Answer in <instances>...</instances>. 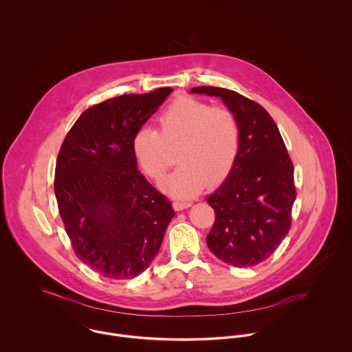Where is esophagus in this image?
Wrapping results in <instances>:
<instances>
[{"instance_id": "1", "label": "esophagus", "mask_w": 352, "mask_h": 352, "mask_svg": "<svg viewBox=\"0 0 352 352\" xmlns=\"http://www.w3.org/2000/svg\"><path fill=\"white\" fill-rule=\"evenodd\" d=\"M192 203L190 201H183V199H176V201H173V207H175V210H184V208H188L190 206H191Z\"/></svg>"}]
</instances>
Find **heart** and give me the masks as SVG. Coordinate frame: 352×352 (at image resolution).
I'll use <instances>...</instances> for the list:
<instances>
[{
    "instance_id": "b5f03b06",
    "label": "heart",
    "mask_w": 352,
    "mask_h": 352,
    "mask_svg": "<svg viewBox=\"0 0 352 352\" xmlns=\"http://www.w3.org/2000/svg\"><path fill=\"white\" fill-rule=\"evenodd\" d=\"M158 131L140 127L133 137V153L142 170L160 182L177 149L179 168L165 180L173 197H191L207 184H221L232 172L240 151L241 130L236 113L226 105L182 96L157 116Z\"/></svg>"
}]
</instances>
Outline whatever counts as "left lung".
Returning <instances> with one entry per match:
<instances>
[{
    "mask_svg": "<svg viewBox=\"0 0 352 352\" xmlns=\"http://www.w3.org/2000/svg\"><path fill=\"white\" fill-rule=\"evenodd\" d=\"M191 92L219 96L236 113L241 130L232 172L206 199L215 212L206 243L226 264L257 265L276 251L292 228L297 197L293 161L276 123L258 102L217 87Z\"/></svg>",
    "mask_w": 352,
    "mask_h": 352,
    "instance_id": "8db88e82",
    "label": "left lung"
}]
</instances>
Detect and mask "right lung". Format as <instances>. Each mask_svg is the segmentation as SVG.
Listing matches in <instances>:
<instances>
[{
	"instance_id": "add662e5",
	"label": "right lung",
	"mask_w": 352,
	"mask_h": 352,
	"mask_svg": "<svg viewBox=\"0 0 352 352\" xmlns=\"http://www.w3.org/2000/svg\"><path fill=\"white\" fill-rule=\"evenodd\" d=\"M172 92L122 95L81 113L58 153L54 191L76 256L109 279L138 276L175 215L137 169L134 133Z\"/></svg>"
}]
</instances>
